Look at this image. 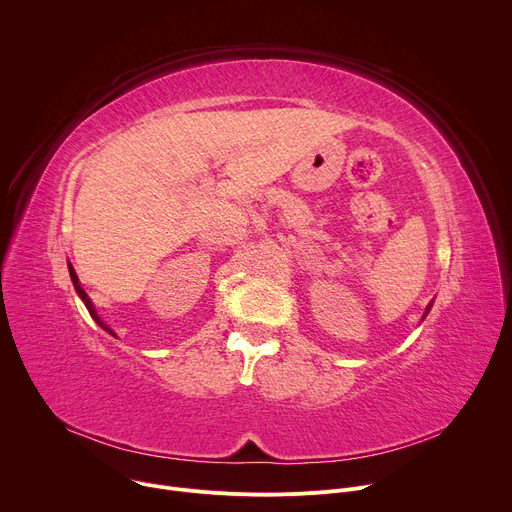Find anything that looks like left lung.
<instances>
[{
    "instance_id": "1",
    "label": "left lung",
    "mask_w": 512,
    "mask_h": 512,
    "mask_svg": "<svg viewBox=\"0 0 512 512\" xmlns=\"http://www.w3.org/2000/svg\"><path fill=\"white\" fill-rule=\"evenodd\" d=\"M431 304H433V302H431ZM431 304H429V306H427V310H425V316H427V312H429V308H431ZM425 316H423V318H425Z\"/></svg>"
}]
</instances>
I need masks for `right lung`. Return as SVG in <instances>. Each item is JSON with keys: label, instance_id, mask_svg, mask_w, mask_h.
Listing matches in <instances>:
<instances>
[{"label": "right lung", "instance_id": "right-lung-1", "mask_svg": "<svg viewBox=\"0 0 512 512\" xmlns=\"http://www.w3.org/2000/svg\"><path fill=\"white\" fill-rule=\"evenodd\" d=\"M68 273H70V279H72V285H75V289H77V294H79V298L83 300V304L87 306V310H89V314H91V318L105 330V332H109L111 336H115L117 338V334L99 318V314H97V310H95V306H93V302L89 300V296H87V291L81 287V283H79V277H77V273H75V267H72L70 263H68Z\"/></svg>", "mask_w": 512, "mask_h": 512}]
</instances>
